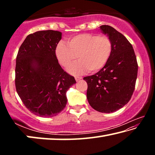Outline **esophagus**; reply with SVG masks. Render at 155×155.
Instances as JSON below:
<instances>
[{
	"instance_id": "esophagus-1",
	"label": "esophagus",
	"mask_w": 155,
	"mask_h": 155,
	"mask_svg": "<svg viewBox=\"0 0 155 155\" xmlns=\"http://www.w3.org/2000/svg\"><path fill=\"white\" fill-rule=\"evenodd\" d=\"M82 78H83L82 77H78V76H77V77H75V79L77 81H78L79 80L82 79Z\"/></svg>"
}]
</instances>
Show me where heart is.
Wrapping results in <instances>:
<instances>
[{"mask_svg": "<svg viewBox=\"0 0 155 155\" xmlns=\"http://www.w3.org/2000/svg\"><path fill=\"white\" fill-rule=\"evenodd\" d=\"M112 41L108 36L92 33L79 34L68 41V45L60 41L56 46L55 54L62 66L67 67L77 58V62L70 65L68 71L79 74L85 70L96 72L103 68L111 56Z\"/></svg>", "mask_w": 155, "mask_h": 155, "instance_id": "1", "label": "heart"}]
</instances>
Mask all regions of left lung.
<instances>
[{
	"instance_id": "left-lung-1",
	"label": "left lung",
	"mask_w": 155,
	"mask_h": 155,
	"mask_svg": "<svg viewBox=\"0 0 155 155\" xmlns=\"http://www.w3.org/2000/svg\"><path fill=\"white\" fill-rule=\"evenodd\" d=\"M100 28L111 39V54L99 72L83 79L87 83V98L90 106L99 112L111 113L130 100L138 65L132 45L122 33L109 25H102Z\"/></svg>"
}]
</instances>
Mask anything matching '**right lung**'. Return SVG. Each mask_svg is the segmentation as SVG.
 Returning a JSON list of instances; mask_svg holds the SVG:
<instances>
[{
    "instance_id": "1",
    "label": "right lung",
    "mask_w": 155,
    "mask_h": 155,
    "mask_svg": "<svg viewBox=\"0 0 155 155\" xmlns=\"http://www.w3.org/2000/svg\"><path fill=\"white\" fill-rule=\"evenodd\" d=\"M61 33L40 31L28 35L16 57L15 84L25 106L43 117L57 115L67 104L66 91L76 83L62 69L55 54Z\"/></svg>"
}]
</instances>
